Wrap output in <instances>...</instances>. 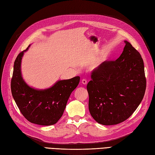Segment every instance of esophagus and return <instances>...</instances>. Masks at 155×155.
<instances>
[{"label": "esophagus", "mask_w": 155, "mask_h": 155, "mask_svg": "<svg viewBox=\"0 0 155 155\" xmlns=\"http://www.w3.org/2000/svg\"><path fill=\"white\" fill-rule=\"evenodd\" d=\"M81 83H82V84H83L86 85V84H87V81L86 79H84H84H83V80L81 81Z\"/></svg>", "instance_id": "obj_1"}]
</instances>
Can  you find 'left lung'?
Instances as JSON below:
<instances>
[{
	"label": "left lung",
	"instance_id": "left-lung-1",
	"mask_svg": "<svg viewBox=\"0 0 155 155\" xmlns=\"http://www.w3.org/2000/svg\"><path fill=\"white\" fill-rule=\"evenodd\" d=\"M125 42L116 61H105L91 72L87 88L90 113L97 123L113 125L133 114L145 93L147 80L139 52Z\"/></svg>",
	"mask_w": 155,
	"mask_h": 155
}]
</instances>
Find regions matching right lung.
<instances>
[{"mask_svg":"<svg viewBox=\"0 0 155 155\" xmlns=\"http://www.w3.org/2000/svg\"><path fill=\"white\" fill-rule=\"evenodd\" d=\"M26 50L20 52L14 63L11 92L15 103L25 118L32 123L48 126L57 123L62 116L72 92L78 86L79 77L59 81L43 91L31 88L23 81L21 59Z\"/></svg>","mask_w":155,"mask_h":155,"instance_id":"add662e5","label":"right lung"}]
</instances>
